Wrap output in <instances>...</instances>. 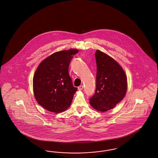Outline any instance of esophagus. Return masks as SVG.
<instances>
[{
	"mask_svg": "<svg viewBox=\"0 0 158 158\" xmlns=\"http://www.w3.org/2000/svg\"><path fill=\"white\" fill-rule=\"evenodd\" d=\"M83 89V85H81V86L78 87V90H81Z\"/></svg>",
	"mask_w": 158,
	"mask_h": 158,
	"instance_id": "esophagus-1",
	"label": "esophagus"
}]
</instances>
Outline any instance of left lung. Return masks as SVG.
Returning <instances> with one entry per match:
<instances>
[{"instance_id":"left-lung-1","label":"left lung","mask_w":158,"mask_h":158,"mask_svg":"<svg viewBox=\"0 0 158 158\" xmlns=\"http://www.w3.org/2000/svg\"><path fill=\"white\" fill-rule=\"evenodd\" d=\"M96 90L90 100L95 110L102 112L114 108L126 96L127 76L118 62L106 53L97 50Z\"/></svg>"}]
</instances>
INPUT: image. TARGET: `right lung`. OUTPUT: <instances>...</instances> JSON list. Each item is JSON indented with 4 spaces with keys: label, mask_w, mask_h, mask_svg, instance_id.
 I'll list each match as a JSON object with an SVG mask.
<instances>
[{
    "label": "right lung",
    "mask_w": 158,
    "mask_h": 158,
    "mask_svg": "<svg viewBox=\"0 0 158 158\" xmlns=\"http://www.w3.org/2000/svg\"><path fill=\"white\" fill-rule=\"evenodd\" d=\"M71 48L54 53L39 64L33 77L34 97L39 105L54 113L62 112L70 106L77 89L73 86L68 68L74 54Z\"/></svg>",
    "instance_id": "obj_1"
}]
</instances>
